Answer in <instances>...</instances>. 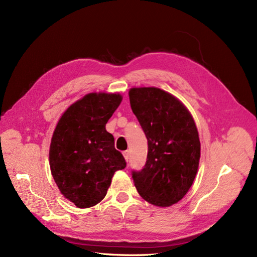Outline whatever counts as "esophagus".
<instances>
[{"label":"esophagus","instance_id":"1","mask_svg":"<svg viewBox=\"0 0 257 257\" xmlns=\"http://www.w3.org/2000/svg\"><path fill=\"white\" fill-rule=\"evenodd\" d=\"M122 155H123V157H125L126 161L128 162V160H129V151H125V152H122Z\"/></svg>","mask_w":257,"mask_h":257}]
</instances>
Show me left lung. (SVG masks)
Here are the masks:
<instances>
[{"label":"left lung","mask_w":257,"mask_h":257,"mask_svg":"<svg viewBox=\"0 0 257 257\" xmlns=\"http://www.w3.org/2000/svg\"><path fill=\"white\" fill-rule=\"evenodd\" d=\"M129 99L148 143L144 168L132 171L135 186L155 206L176 204L192 186L201 157L192 115L176 97L157 87L131 88Z\"/></svg>","instance_id":"obj_1"}]
</instances>
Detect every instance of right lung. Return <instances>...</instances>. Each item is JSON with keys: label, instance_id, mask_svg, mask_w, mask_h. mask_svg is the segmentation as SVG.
<instances>
[{"label": "right lung", "instance_id": "obj_1", "mask_svg": "<svg viewBox=\"0 0 257 257\" xmlns=\"http://www.w3.org/2000/svg\"><path fill=\"white\" fill-rule=\"evenodd\" d=\"M119 94L90 93L64 112L51 139L49 162L61 193L79 208L103 200L114 173L126 168L105 123L117 109Z\"/></svg>", "mask_w": 257, "mask_h": 257}]
</instances>
